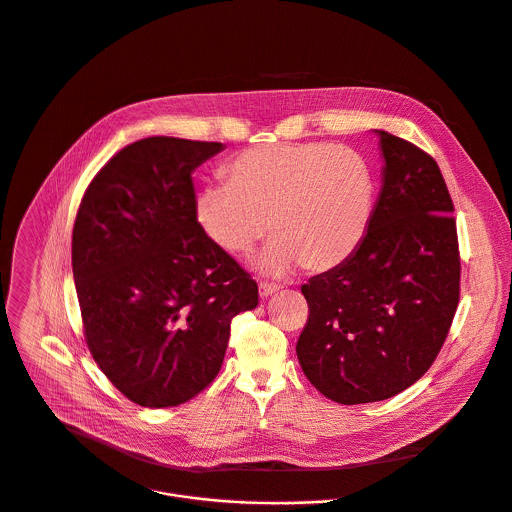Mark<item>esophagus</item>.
<instances>
[{"label":"esophagus","instance_id":"esophagus-1","mask_svg":"<svg viewBox=\"0 0 512 512\" xmlns=\"http://www.w3.org/2000/svg\"><path fill=\"white\" fill-rule=\"evenodd\" d=\"M278 290H280V286H278V284H268V282H260V286H258L260 298H268V296L276 294Z\"/></svg>","mask_w":512,"mask_h":512}]
</instances>
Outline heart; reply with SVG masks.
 Masks as SVG:
<instances>
[{"label": "heart", "mask_w": 512, "mask_h": 512, "mask_svg": "<svg viewBox=\"0 0 512 512\" xmlns=\"http://www.w3.org/2000/svg\"><path fill=\"white\" fill-rule=\"evenodd\" d=\"M228 182L206 184L196 220L222 250L248 252L272 224L276 234L254 258L270 276L304 264L328 270L362 242L374 182L364 156L328 142H284L248 148L226 166Z\"/></svg>", "instance_id": "heart-1"}]
</instances>
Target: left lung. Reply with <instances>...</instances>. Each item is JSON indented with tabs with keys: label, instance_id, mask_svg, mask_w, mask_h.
Masks as SVG:
<instances>
[{
	"label": "left lung",
	"instance_id": "obj_1",
	"mask_svg": "<svg viewBox=\"0 0 512 512\" xmlns=\"http://www.w3.org/2000/svg\"><path fill=\"white\" fill-rule=\"evenodd\" d=\"M382 186L366 234L302 286L308 322L296 354L330 400L364 404L412 386L434 362L458 306L460 260L438 164L384 130Z\"/></svg>",
	"mask_w": 512,
	"mask_h": 512
}]
</instances>
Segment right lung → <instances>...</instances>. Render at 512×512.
Returning <instances> with one entry per match:
<instances>
[{"instance_id":"right-lung-1","label":"right lung","mask_w":512,"mask_h":512,"mask_svg":"<svg viewBox=\"0 0 512 512\" xmlns=\"http://www.w3.org/2000/svg\"><path fill=\"white\" fill-rule=\"evenodd\" d=\"M220 142L154 136L92 180L72 236L86 342L132 402L178 406L220 372L236 314L256 282L198 226L192 174Z\"/></svg>"}]
</instances>
